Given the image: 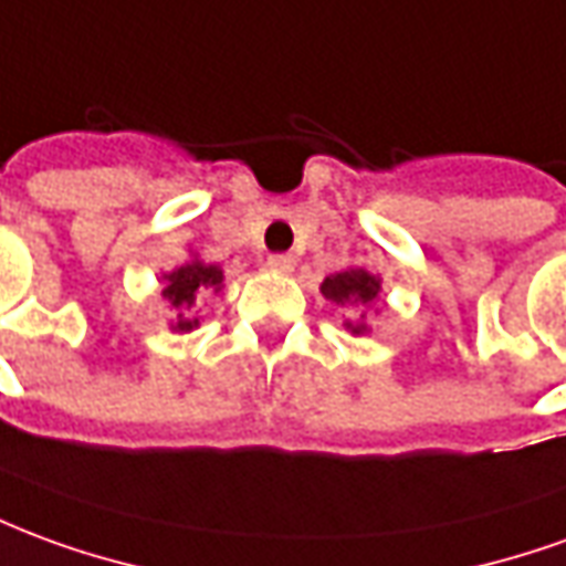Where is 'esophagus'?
I'll return each instance as SVG.
<instances>
[{"instance_id":"esophagus-1","label":"esophagus","mask_w":566,"mask_h":566,"mask_svg":"<svg viewBox=\"0 0 566 566\" xmlns=\"http://www.w3.org/2000/svg\"><path fill=\"white\" fill-rule=\"evenodd\" d=\"M266 266H270L272 272H282V275H291L296 266V260L291 254H272L270 260H266Z\"/></svg>"}]
</instances>
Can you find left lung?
Listing matches in <instances>:
<instances>
[{
  "label": "left lung",
  "mask_w": 566,
  "mask_h": 566,
  "mask_svg": "<svg viewBox=\"0 0 566 566\" xmlns=\"http://www.w3.org/2000/svg\"><path fill=\"white\" fill-rule=\"evenodd\" d=\"M382 294V279L367 272L365 266H349V270H339L334 275H327L322 282V296L337 303V306H349L358 310V318H346V331L352 337H365L370 334V324H367V312H377V300Z\"/></svg>",
  "instance_id": "1"
}]
</instances>
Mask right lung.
<instances>
[{
  "label": "right lung",
  "instance_id": "right-lung-1",
  "mask_svg": "<svg viewBox=\"0 0 566 566\" xmlns=\"http://www.w3.org/2000/svg\"><path fill=\"white\" fill-rule=\"evenodd\" d=\"M223 287V270L214 263H205L199 254H189L184 266H174L171 272H161V300L177 315L171 318L174 334H189L199 327L196 303L201 296L217 294Z\"/></svg>",
  "mask_w": 566,
  "mask_h": 566
}]
</instances>
